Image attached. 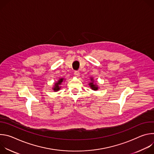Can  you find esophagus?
<instances>
[{"label": "esophagus", "mask_w": 154, "mask_h": 154, "mask_svg": "<svg viewBox=\"0 0 154 154\" xmlns=\"http://www.w3.org/2000/svg\"><path fill=\"white\" fill-rule=\"evenodd\" d=\"M74 75L76 76V77H79L80 75V72L79 71H75L74 72Z\"/></svg>", "instance_id": "1"}]
</instances>
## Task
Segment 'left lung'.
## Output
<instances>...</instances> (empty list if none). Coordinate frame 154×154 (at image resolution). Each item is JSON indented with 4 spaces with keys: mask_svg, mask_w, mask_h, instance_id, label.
<instances>
[{
    "mask_svg": "<svg viewBox=\"0 0 154 154\" xmlns=\"http://www.w3.org/2000/svg\"><path fill=\"white\" fill-rule=\"evenodd\" d=\"M91 80H93V79H91ZM89 85H90V87L91 88V89H93V90H97L98 89V87H97L96 85H94V84H93V82H91Z\"/></svg>",
    "mask_w": 154,
    "mask_h": 154,
    "instance_id": "1",
    "label": "left lung"
}]
</instances>
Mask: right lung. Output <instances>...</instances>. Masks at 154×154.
Instances as JSON below:
<instances>
[{
	"instance_id": "add662e5",
	"label": "right lung",
	"mask_w": 154,
	"mask_h": 154,
	"mask_svg": "<svg viewBox=\"0 0 154 154\" xmlns=\"http://www.w3.org/2000/svg\"><path fill=\"white\" fill-rule=\"evenodd\" d=\"M63 79H60L58 81V82L55 83V86H54V90L55 91H58V90H60V87L59 86V85L61 83V82H63Z\"/></svg>"
}]
</instances>
